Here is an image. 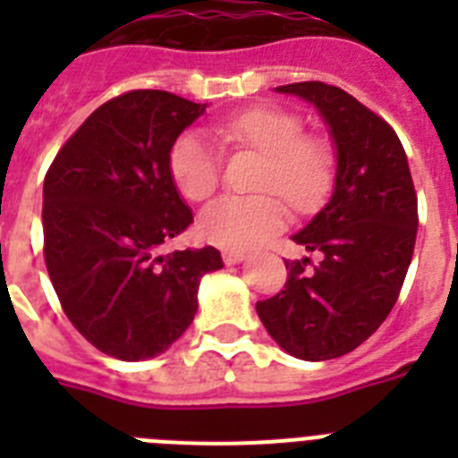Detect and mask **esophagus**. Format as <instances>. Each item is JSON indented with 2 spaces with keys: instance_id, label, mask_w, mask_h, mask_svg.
<instances>
[{
  "instance_id": "obj_1",
  "label": "esophagus",
  "mask_w": 458,
  "mask_h": 458,
  "mask_svg": "<svg viewBox=\"0 0 458 458\" xmlns=\"http://www.w3.org/2000/svg\"><path fill=\"white\" fill-rule=\"evenodd\" d=\"M250 254L248 252H241V250H225L222 252V259H225L226 266H236V264H242L245 259H248Z\"/></svg>"
}]
</instances>
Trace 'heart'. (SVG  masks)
<instances>
[{"label":"heart","mask_w":458,"mask_h":458,"mask_svg":"<svg viewBox=\"0 0 458 458\" xmlns=\"http://www.w3.org/2000/svg\"><path fill=\"white\" fill-rule=\"evenodd\" d=\"M216 132L232 147L264 156L254 190L279 194L293 210L321 204L333 183V151L323 140L302 137L301 116L275 107L248 109L220 121ZM174 183L185 199H206L220 183L222 157L201 132H185L169 156ZM284 206L270 194H225L199 213V236L220 248L248 250L264 242L284 225Z\"/></svg>","instance_id":"1"}]
</instances>
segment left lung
Wrapping results in <instances>:
<instances>
[{
	"mask_svg": "<svg viewBox=\"0 0 458 458\" xmlns=\"http://www.w3.org/2000/svg\"><path fill=\"white\" fill-rule=\"evenodd\" d=\"M314 105L333 140V194L293 241L321 261H286L284 291L257 302L279 349L307 362L351 353L394 307L418 236V197L402 141L386 121L339 87L275 89Z\"/></svg>",
	"mask_w": 458,
	"mask_h": 458,
	"instance_id": "obj_1",
	"label": "left lung"
}]
</instances>
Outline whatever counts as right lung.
<instances>
[{
	"label": "right lung",
	"mask_w": 458,
	"mask_h": 458,
	"mask_svg": "<svg viewBox=\"0 0 458 458\" xmlns=\"http://www.w3.org/2000/svg\"><path fill=\"white\" fill-rule=\"evenodd\" d=\"M167 91H128L100 105L56 153L43 183L46 266L66 317L105 355L165 353L197 314L216 248H160L192 222L169 156L206 112Z\"/></svg>",
	"instance_id": "obj_1"
}]
</instances>
